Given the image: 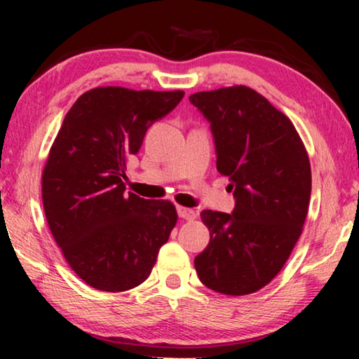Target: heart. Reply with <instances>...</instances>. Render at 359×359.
<instances>
[{"mask_svg":"<svg viewBox=\"0 0 359 359\" xmlns=\"http://www.w3.org/2000/svg\"><path fill=\"white\" fill-rule=\"evenodd\" d=\"M196 140V135L193 134V135H191V139H189V142H194Z\"/></svg>","mask_w":359,"mask_h":359,"instance_id":"heart-1","label":"heart"}]
</instances>
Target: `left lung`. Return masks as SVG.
Masks as SVG:
<instances>
[{
  "mask_svg": "<svg viewBox=\"0 0 359 359\" xmlns=\"http://www.w3.org/2000/svg\"><path fill=\"white\" fill-rule=\"evenodd\" d=\"M183 91L96 88L68 111L42 173L50 232L73 271L107 292L150 276L178 214L126 176L149 127L170 114Z\"/></svg>",
  "mask_w": 359,
  "mask_h": 359,
  "instance_id": "left-lung-1",
  "label": "left lung"
}]
</instances>
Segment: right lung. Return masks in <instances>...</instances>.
I'll list each match as a JSON object with an SVG mask.
<instances>
[{
    "instance_id": "right-lung-1",
    "label": "right lung",
    "mask_w": 359,
    "mask_h": 359,
    "mask_svg": "<svg viewBox=\"0 0 359 359\" xmlns=\"http://www.w3.org/2000/svg\"><path fill=\"white\" fill-rule=\"evenodd\" d=\"M189 102L209 121L217 170L233 198L230 212L201 214L210 240L194 268L215 292H257L302 233L312 186L307 151L291 121L252 88L194 93Z\"/></svg>"
}]
</instances>
